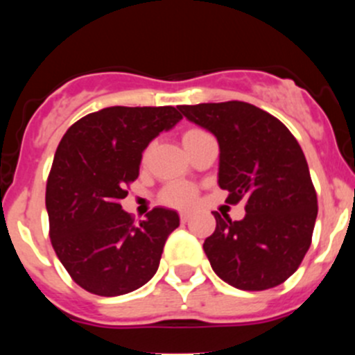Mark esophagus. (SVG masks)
<instances>
[{
	"mask_svg": "<svg viewBox=\"0 0 355 355\" xmlns=\"http://www.w3.org/2000/svg\"><path fill=\"white\" fill-rule=\"evenodd\" d=\"M191 218H192V213H189V211H182V213H180L182 223H187V221L191 220Z\"/></svg>",
	"mask_w": 355,
	"mask_h": 355,
	"instance_id": "34e87169",
	"label": "esophagus"
}]
</instances>
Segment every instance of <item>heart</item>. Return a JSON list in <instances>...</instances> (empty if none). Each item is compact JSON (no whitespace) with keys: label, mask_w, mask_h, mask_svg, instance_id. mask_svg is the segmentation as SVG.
<instances>
[{"label":"heart","mask_w":355,"mask_h":355,"mask_svg":"<svg viewBox=\"0 0 355 355\" xmlns=\"http://www.w3.org/2000/svg\"><path fill=\"white\" fill-rule=\"evenodd\" d=\"M199 134H204V132L199 130V128H191V130L185 132L182 139H184L185 142ZM196 198H198V191H196V187H192L191 184H184V182L170 184L166 189H164L163 194H161V200H163L164 204H168V206H173V207L189 206V204L194 202Z\"/></svg>","instance_id":"b5f03b06"}]
</instances>
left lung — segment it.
Listing matches in <instances>:
<instances>
[{
	"label": "left lung",
	"instance_id": "1",
	"mask_svg": "<svg viewBox=\"0 0 355 355\" xmlns=\"http://www.w3.org/2000/svg\"><path fill=\"white\" fill-rule=\"evenodd\" d=\"M220 144L218 184L228 204L245 200L241 221L214 211L204 241L214 273L241 290H266L292 277L309 250L318 198L306 156L273 114L244 101L180 106Z\"/></svg>",
	"mask_w": 355,
	"mask_h": 355
}]
</instances>
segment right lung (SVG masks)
I'll return each instance as SVG.
<instances>
[{"label":"right lung","mask_w":355,"mask_h":355,"mask_svg":"<svg viewBox=\"0 0 355 355\" xmlns=\"http://www.w3.org/2000/svg\"><path fill=\"white\" fill-rule=\"evenodd\" d=\"M180 120L173 106H110L63 135L46 184L49 237L71 280L87 292L123 295L155 277L180 218L155 207L135 225L120 200L139 177L142 151Z\"/></svg>","instance_id":"1"}]
</instances>
